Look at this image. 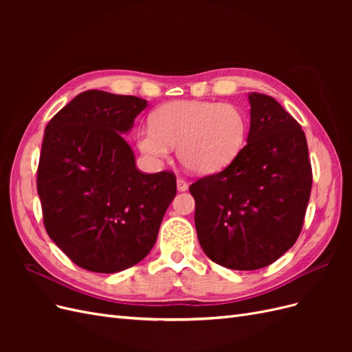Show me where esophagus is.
I'll return each mask as SVG.
<instances>
[{
  "label": "esophagus",
  "instance_id": "esophagus-1",
  "mask_svg": "<svg viewBox=\"0 0 352 352\" xmlns=\"http://www.w3.org/2000/svg\"><path fill=\"white\" fill-rule=\"evenodd\" d=\"M176 184H177V190H186L188 186H189L188 182H186V180H185L184 177H177Z\"/></svg>",
  "mask_w": 352,
  "mask_h": 352
}]
</instances>
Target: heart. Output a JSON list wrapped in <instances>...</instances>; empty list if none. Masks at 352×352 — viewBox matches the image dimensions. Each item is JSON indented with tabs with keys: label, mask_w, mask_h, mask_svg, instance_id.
<instances>
[{
	"label": "heart",
	"mask_w": 352,
	"mask_h": 352,
	"mask_svg": "<svg viewBox=\"0 0 352 352\" xmlns=\"http://www.w3.org/2000/svg\"><path fill=\"white\" fill-rule=\"evenodd\" d=\"M151 127L136 133V146L151 162L168 157L176 146L179 162L189 172H220L247 144L248 117L235 104L170 101L151 114Z\"/></svg>",
	"instance_id": "b5f03b06"
}]
</instances>
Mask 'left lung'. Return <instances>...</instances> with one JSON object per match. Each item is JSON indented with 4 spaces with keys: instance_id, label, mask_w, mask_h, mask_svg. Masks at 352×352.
Segmentation results:
<instances>
[{
    "instance_id": "8db88e82",
    "label": "left lung",
    "mask_w": 352,
    "mask_h": 352,
    "mask_svg": "<svg viewBox=\"0 0 352 352\" xmlns=\"http://www.w3.org/2000/svg\"><path fill=\"white\" fill-rule=\"evenodd\" d=\"M248 100L247 145L226 168L189 186L202 251L233 270L265 267L292 247L313 184L300 123L269 95Z\"/></svg>"
}]
</instances>
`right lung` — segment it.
Returning a JSON list of instances; mask_svg holds the SVG:
<instances>
[{
    "label": "right lung",
    "mask_w": 352,
    "mask_h": 352,
    "mask_svg": "<svg viewBox=\"0 0 352 352\" xmlns=\"http://www.w3.org/2000/svg\"><path fill=\"white\" fill-rule=\"evenodd\" d=\"M146 101L85 91L45 127L38 164L44 226L79 267L116 273L144 260L176 195L172 172L145 175L122 133Z\"/></svg>",
    "instance_id": "add662e5"
}]
</instances>
